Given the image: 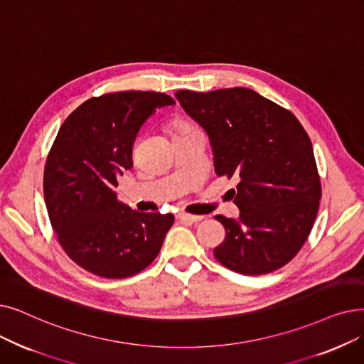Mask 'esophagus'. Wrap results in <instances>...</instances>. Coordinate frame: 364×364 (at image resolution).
<instances>
[{
    "instance_id": "esophagus-1",
    "label": "esophagus",
    "mask_w": 364,
    "mask_h": 364,
    "mask_svg": "<svg viewBox=\"0 0 364 364\" xmlns=\"http://www.w3.org/2000/svg\"><path fill=\"white\" fill-rule=\"evenodd\" d=\"M177 218L181 221H187V223H198L203 218V215H193V214H187V213H178Z\"/></svg>"
}]
</instances>
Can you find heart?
Returning <instances> with one entry per match:
<instances>
[{
	"label": "heart",
	"mask_w": 364,
	"mask_h": 364,
	"mask_svg": "<svg viewBox=\"0 0 364 364\" xmlns=\"http://www.w3.org/2000/svg\"><path fill=\"white\" fill-rule=\"evenodd\" d=\"M173 129H176V135L177 134H184V132H191V131H195L193 126H191L186 122H176L173 123Z\"/></svg>",
	"instance_id": "b5f03b06"
}]
</instances>
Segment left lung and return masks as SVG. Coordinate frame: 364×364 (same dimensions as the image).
Returning <instances> with one entry per match:
<instances>
[{
  "label": "left lung",
  "instance_id": "obj_1",
  "mask_svg": "<svg viewBox=\"0 0 364 364\" xmlns=\"http://www.w3.org/2000/svg\"><path fill=\"white\" fill-rule=\"evenodd\" d=\"M184 112L210 136L218 177L240 180V218L215 215L226 238L214 248L228 269L262 275L289 263L317 217L321 183L311 139L289 109L247 87L178 90Z\"/></svg>",
  "mask_w": 364,
  "mask_h": 364
}]
</instances>
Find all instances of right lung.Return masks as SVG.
I'll return each instance as SVG.
<instances>
[{"label": "right lung", "instance_id": "add662e5", "mask_svg": "<svg viewBox=\"0 0 364 364\" xmlns=\"http://www.w3.org/2000/svg\"><path fill=\"white\" fill-rule=\"evenodd\" d=\"M161 92L126 90L83 102L56 135L44 168V200L68 257L102 278H126L159 255L172 214L138 213L117 200V176L131 169L132 147L157 108Z\"/></svg>", "mask_w": 364, "mask_h": 364}]
</instances>
